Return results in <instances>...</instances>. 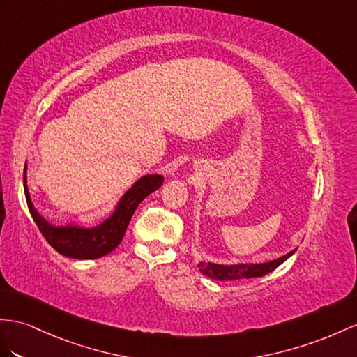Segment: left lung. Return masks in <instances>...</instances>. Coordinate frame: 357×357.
Segmentation results:
<instances>
[{
	"instance_id": "obj_1",
	"label": "left lung",
	"mask_w": 357,
	"mask_h": 357,
	"mask_svg": "<svg viewBox=\"0 0 357 357\" xmlns=\"http://www.w3.org/2000/svg\"><path fill=\"white\" fill-rule=\"evenodd\" d=\"M296 249L283 255V257L262 264H234V266H223V264L214 262H199V270L205 276L214 280H236V279H250L266 276L267 273L276 270L280 264L285 262L291 255H294Z\"/></svg>"
}]
</instances>
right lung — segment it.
Returning a JSON list of instances; mask_svg holds the SVG:
<instances>
[{
	"label": "right lung",
	"instance_id": "obj_1",
	"mask_svg": "<svg viewBox=\"0 0 357 357\" xmlns=\"http://www.w3.org/2000/svg\"><path fill=\"white\" fill-rule=\"evenodd\" d=\"M162 181L164 179L161 175L142 176L121 197L112 215L93 227H83L78 225L56 226L45 220L38 213V209L34 208L29 187H26V164L24 169L25 199L34 223L38 225L45 240L54 249L63 257L74 259H96L113 252L121 244L137 206L140 205L144 197H148L155 190H158L162 185Z\"/></svg>",
	"mask_w": 357,
	"mask_h": 357
}]
</instances>
